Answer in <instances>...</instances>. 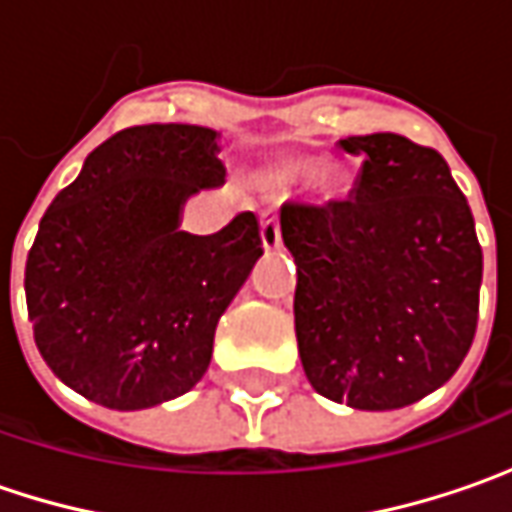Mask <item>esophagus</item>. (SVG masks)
Segmentation results:
<instances>
[{
  "label": "esophagus",
  "mask_w": 512,
  "mask_h": 512,
  "mask_svg": "<svg viewBox=\"0 0 512 512\" xmlns=\"http://www.w3.org/2000/svg\"><path fill=\"white\" fill-rule=\"evenodd\" d=\"M259 233H262V245H265L267 250H273V247L282 245V227H279V213H276L273 207L262 210V216H259Z\"/></svg>",
  "instance_id": "obj_1"
}]
</instances>
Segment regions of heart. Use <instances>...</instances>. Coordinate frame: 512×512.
Instances as JSON below:
<instances>
[{
    "label": "heart",
    "mask_w": 512,
    "mask_h": 512,
    "mask_svg": "<svg viewBox=\"0 0 512 512\" xmlns=\"http://www.w3.org/2000/svg\"><path fill=\"white\" fill-rule=\"evenodd\" d=\"M313 173H316V170H313Z\"/></svg>",
    "instance_id": "1"
}]
</instances>
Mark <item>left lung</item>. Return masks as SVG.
<instances>
[{
	"instance_id": "1",
	"label": "left lung",
	"mask_w": 512,
	"mask_h": 512,
	"mask_svg": "<svg viewBox=\"0 0 512 512\" xmlns=\"http://www.w3.org/2000/svg\"><path fill=\"white\" fill-rule=\"evenodd\" d=\"M362 159L350 199L282 207L296 259V342L330 402L396 410L442 387L479 322L482 245L442 153L399 133L339 139Z\"/></svg>"
}]
</instances>
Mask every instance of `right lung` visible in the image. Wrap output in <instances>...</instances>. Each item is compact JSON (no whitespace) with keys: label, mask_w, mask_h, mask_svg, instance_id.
<instances>
[{"label":"right lung","mask_w":512,"mask_h":512,"mask_svg":"<svg viewBox=\"0 0 512 512\" xmlns=\"http://www.w3.org/2000/svg\"><path fill=\"white\" fill-rule=\"evenodd\" d=\"M216 136L199 125L119 130L39 222L25 262L33 339L90 402L142 410L187 393L262 256L253 213L213 236L179 230L187 196L225 179Z\"/></svg>","instance_id":"right-lung-1"}]
</instances>
